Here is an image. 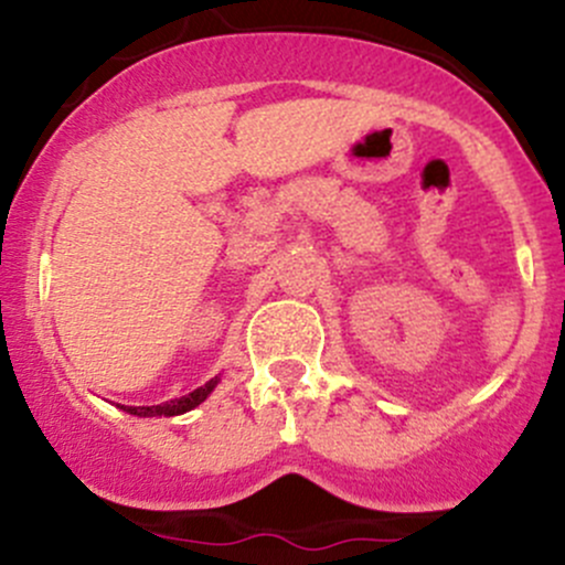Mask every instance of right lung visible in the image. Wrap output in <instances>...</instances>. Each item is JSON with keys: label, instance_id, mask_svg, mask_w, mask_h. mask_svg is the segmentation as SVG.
<instances>
[{"label": "right lung", "instance_id": "add662e5", "mask_svg": "<svg viewBox=\"0 0 565 565\" xmlns=\"http://www.w3.org/2000/svg\"><path fill=\"white\" fill-rule=\"evenodd\" d=\"M215 385H218V377L210 380V383H204L202 388L188 393V396L172 398V402L152 404V407H122V409H125V413H130V415H139V418H156V415H163V418H172V415H182V413H188V409L199 407V404H202L204 398H207L210 393H213Z\"/></svg>", "mask_w": 565, "mask_h": 565}]
</instances>
